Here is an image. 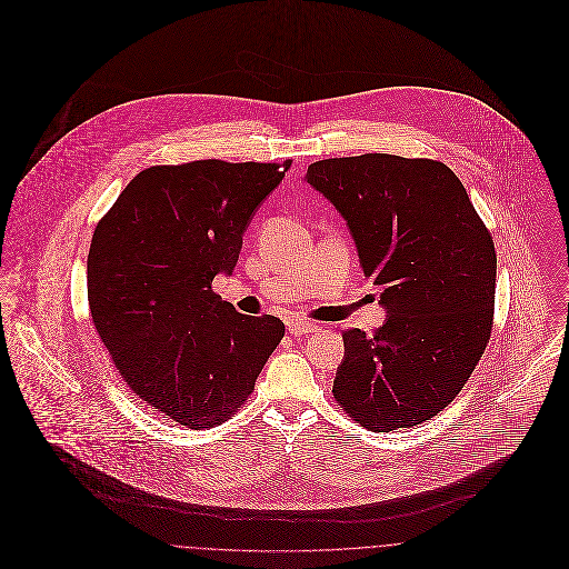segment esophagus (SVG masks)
Instances as JSON below:
<instances>
[{
    "mask_svg": "<svg viewBox=\"0 0 569 569\" xmlns=\"http://www.w3.org/2000/svg\"><path fill=\"white\" fill-rule=\"evenodd\" d=\"M287 328H289V332L291 335H296V337H300V335H307V332H313V330H318V325H313V322H307V320H289L287 322Z\"/></svg>",
    "mask_w": 569,
    "mask_h": 569,
    "instance_id": "obj_1",
    "label": "esophagus"
}]
</instances>
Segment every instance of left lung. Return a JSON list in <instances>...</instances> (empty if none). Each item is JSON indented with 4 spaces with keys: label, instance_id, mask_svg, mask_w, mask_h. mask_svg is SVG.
<instances>
[{
    "label": "left lung",
    "instance_id": "obj_1",
    "mask_svg": "<svg viewBox=\"0 0 569 569\" xmlns=\"http://www.w3.org/2000/svg\"><path fill=\"white\" fill-rule=\"evenodd\" d=\"M305 181L343 217L386 325L343 330L332 395L372 431L413 427L449 406L492 326L495 244L442 162L388 153L311 163Z\"/></svg>",
    "mask_w": 569,
    "mask_h": 569
}]
</instances>
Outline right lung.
I'll return each mask as SVG.
<instances>
[{"mask_svg":"<svg viewBox=\"0 0 569 569\" xmlns=\"http://www.w3.org/2000/svg\"><path fill=\"white\" fill-rule=\"evenodd\" d=\"M289 168L291 160L151 166L96 226L91 320L127 386L163 418L190 429L223 422L284 337L273 316L237 313L212 280L232 276L256 210Z\"/></svg>","mask_w":569,"mask_h":569,"instance_id":"add662e5","label":"right lung"}]
</instances>
